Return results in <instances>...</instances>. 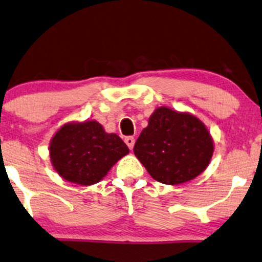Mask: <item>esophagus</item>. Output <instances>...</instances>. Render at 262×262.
Returning <instances> with one entry per match:
<instances>
[{
	"label": "esophagus",
	"mask_w": 262,
	"mask_h": 262,
	"mask_svg": "<svg viewBox=\"0 0 262 262\" xmlns=\"http://www.w3.org/2000/svg\"><path fill=\"white\" fill-rule=\"evenodd\" d=\"M125 143H126L127 147L132 150V148H134V145H135V137H132V136L125 137Z\"/></svg>",
	"instance_id": "1"
}]
</instances>
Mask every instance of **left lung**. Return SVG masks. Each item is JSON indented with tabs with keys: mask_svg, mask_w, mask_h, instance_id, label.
Here are the masks:
<instances>
[{
	"mask_svg": "<svg viewBox=\"0 0 262 262\" xmlns=\"http://www.w3.org/2000/svg\"><path fill=\"white\" fill-rule=\"evenodd\" d=\"M213 150L212 136L199 118L167 107L156 108L134 147L149 174L168 185L201 174Z\"/></svg>",
	"mask_w": 262,
	"mask_h": 262,
	"instance_id": "1",
	"label": "left lung"
}]
</instances>
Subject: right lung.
<instances>
[{"mask_svg": "<svg viewBox=\"0 0 262 262\" xmlns=\"http://www.w3.org/2000/svg\"><path fill=\"white\" fill-rule=\"evenodd\" d=\"M49 154L54 168L63 179L91 185L128 154V148L118 135L107 134L100 123L86 120L64 124L50 141Z\"/></svg>", "mask_w": 262, "mask_h": 262, "instance_id": "obj_1", "label": "right lung"}]
</instances>
